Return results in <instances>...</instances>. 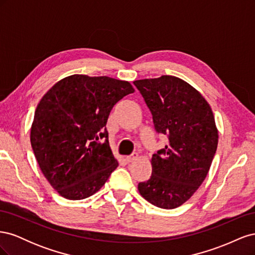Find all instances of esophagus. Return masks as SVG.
Listing matches in <instances>:
<instances>
[{
	"label": "esophagus",
	"instance_id": "esophagus-1",
	"mask_svg": "<svg viewBox=\"0 0 255 255\" xmlns=\"http://www.w3.org/2000/svg\"><path fill=\"white\" fill-rule=\"evenodd\" d=\"M137 157H138V154L137 153H133V154H130V155L127 156V160L128 161V163H132V161H134Z\"/></svg>",
	"mask_w": 255,
	"mask_h": 255
}]
</instances>
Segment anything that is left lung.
Returning a JSON list of instances; mask_svg holds the SVG:
<instances>
[{"instance_id":"left-lung-1","label":"left lung","mask_w":255,"mask_h":255,"mask_svg":"<svg viewBox=\"0 0 255 255\" xmlns=\"http://www.w3.org/2000/svg\"><path fill=\"white\" fill-rule=\"evenodd\" d=\"M152 114L164 149L152 156V175L138 184L140 195L157 207L171 210L195 194L206 177L218 144L210 104L199 91L170 75L135 81Z\"/></svg>"}]
</instances>
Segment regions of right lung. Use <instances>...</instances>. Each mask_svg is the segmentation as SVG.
<instances>
[{
  "label": "right lung",
  "instance_id": "obj_1",
  "mask_svg": "<svg viewBox=\"0 0 255 255\" xmlns=\"http://www.w3.org/2000/svg\"><path fill=\"white\" fill-rule=\"evenodd\" d=\"M133 92L126 81L73 74L42 97L30 143L45 179L61 197L92 196L118 167L106 123L114 105Z\"/></svg>",
  "mask_w": 255,
  "mask_h": 255
}]
</instances>
